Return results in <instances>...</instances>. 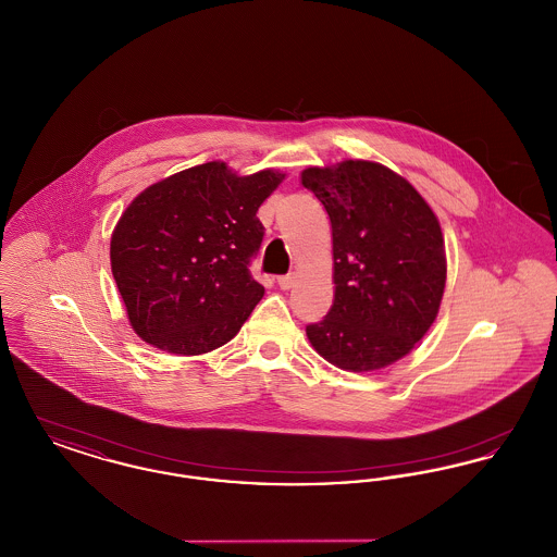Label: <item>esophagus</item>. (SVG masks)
I'll use <instances>...</instances> for the list:
<instances>
[{"label": "esophagus", "instance_id": "34e87169", "mask_svg": "<svg viewBox=\"0 0 557 557\" xmlns=\"http://www.w3.org/2000/svg\"><path fill=\"white\" fill-rule=\"evenodd\" d=\"M294 282H296L294 275H282V277H277V286H280L282 290H290L292 286H294Z\"/></svg>", "mask_w": 557, "mask_h": 557}]
</instances>
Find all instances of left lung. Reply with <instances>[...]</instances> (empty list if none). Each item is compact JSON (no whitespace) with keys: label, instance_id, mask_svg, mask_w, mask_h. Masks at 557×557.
Here are the masks:
<instances>
[{"label":"left lung","instance_id":"obj_1","mask_svg":"<svg viewBox=\"0 0 557 557\" xmlns=\"http://www.w3.org/2000/svg\"><path fill=\"white\" fill-rule=\"evenodd\" d=\"M300 182L332 223L334 302L307 338L332 366L373 371L413 350L447 282L441 223L405 177L371 160L309 166Z\"/></svg>","mask_w":557,"mask_h":557}]
</instances>
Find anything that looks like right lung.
<instances>
[{
	"mask_svg": "<svg viewBox=\"0 0 557 557\" xmlns=\"http://www.w3.org/2000/svg\"><path fill=\"white\" fill-rule=\"evenodd\" d=\"M284 180L212 160L133 198L112 232L110 267L144 343L189 357L238 334L265 294L248 269L265 236L257 211Z\"/></svg>",
	"mask_w": 557,
	"mask_h": 557,
	"instance_id": "right-lung-1",
	"label": "right lung"
}]
</instances>
